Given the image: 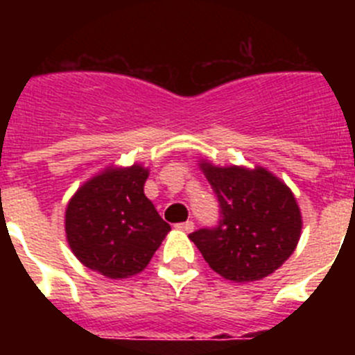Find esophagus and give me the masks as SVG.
<instances>
[{
  "mask_svg": "<svg viewBox=\"0 0 355 355\" xmlns=\"http://www.w3.org/2000/svg\"><path fill=\"white\" fill-rule=\"evenodd\" d=\"M175 227L181 229V231H184V233H192L196 225H193L192 220H187V222H183V224H178Z\"/></svg>",
  "mask_w": 355,
  "mask_h": 355,
  "instance_id": "34e87169",
  "label": "esophagus"
}]
</instances>
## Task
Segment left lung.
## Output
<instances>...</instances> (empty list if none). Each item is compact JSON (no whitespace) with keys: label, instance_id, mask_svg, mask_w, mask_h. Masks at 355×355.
<instances>
[{"label":"left lung","instance_id":"obj_1","mask_svg":"<svg viewBox=\"0 0 355 355\" xmlns=\"http://www.w3.org/2000/svg\"><path fill=\"white\" fill-rule=\"evenodd\" d=\"M200 171L220 205V222L190 240L218 275L250 283L274 274L300 240L302 215L293 192L270 171L200 159Z\"/></svg>","mask_w":355,"mask_h":355}]
</instances>
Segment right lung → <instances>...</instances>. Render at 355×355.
Segmentation results:
<instances>
[{
  "label": "right lung",
  "mask_w": 355,
  "mask_h": 355,
  "mask_svg": "<svg viewBox=\"0 0 355 355\" xmlns=\"http://www.w3.org/2000/svg\"><path fill=\"white\" fill-rule=\"evenodd\" d=\"M149 168L106 167L85 181L65 208L72 254L108 279H128L149 265L171 225L144 193Z\"/></svg>",
  "instance_id": "right-lung-1"
}]
</instances>
